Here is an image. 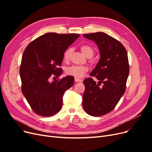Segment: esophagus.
<instances>
[{"instance_id": "obj_1", "label": "esophagus", "mask_w": 152, "mask_h": 152, "mask_svg": "<svg viewBox=\"0 0 152 152\" xmlns=\"http://www.w3.org/2000/svg\"><path fill=\"white\" fill-rule=\"evenodd\" d=\"M75 82H82V80L77 79V78H75Z\"/></svg>"}]
</instances>
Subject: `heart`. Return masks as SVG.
<instances>
[{"mask_svg":"<svg viewBox=\"0 0 152 152\" xmlns=\"http://www.w3.org/2000/svg\"><path fill=\"white\" fill-rule=\"evenodd\" d=\"M80 50L85 56L87 58H91L94 54V50L89 45H82L80 47ZM72 48H67L63 53V59L64 61L67 62L70 60L71 54L72 53ZM88 71V68L86 66H72L66 69V73L69 75L74 77L77 79H80L84 75L85 73Z\"/></svg>","mask_w":152,"mask_h":152,"instance_id":"1","label":"heart"}]
</instances>
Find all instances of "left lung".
<instances>
[{
  "instance_id": "left-lung-1",
  "label": "left lung",
  "mask_w": 152,
  "mask_h": 152,
  "mask_svg": "<svg viewBox=\"0 0 152 152\" xmlns=\"http://www.w3.org/2000/svg\"><path fill=\"white\" fill-rule=\"evenodd\" d=\"M94 41L99 50L100 59L90 76L83 82L85 91L82 97L84 111L91 116L99 117L116 107L126 88L129 65L126 48L117 39L103 32L84 34ZM102 83L103 85L100 86Z\"/></svg>"
}]
</instances>
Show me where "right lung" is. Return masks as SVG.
<instances>
[{"label":"right lung","mask_w":152,"mask_h":152,"mask_svg":"<svg viewBox=\"0 0 152 152\" xmlns=\"http://www.w3.org/2000/svg\"><path fill=\"white\" fill-rule=\"evenodd\" d=\"M79 36L47 33L31 42L24 50L20 68L21 91L39 115L50 117L61 110L63 95L73 85L74 78L67 76L51 83L49 79L60 76L63 53Z\"/></svg>","instance_id":"1"}]
</instances>
